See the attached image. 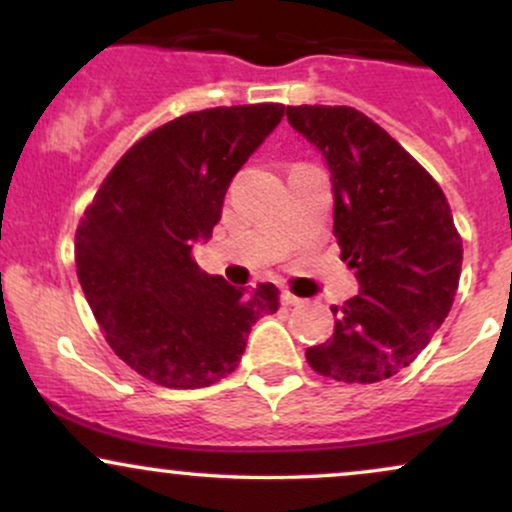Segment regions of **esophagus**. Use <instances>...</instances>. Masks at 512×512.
<instances>
[{"label":"esophagus","mask_w":512,"mask_h":512,"mask_svg":"<svg viewBox=\"0 0 512 512\" xmlns=\"http://www.w3.org/2000/svg\"><path fill=\"white\" fill-rule=\"evenodd\" d=\"M281 303H284V305H303V298L293 296L291 291H284V293H281Z\"/></svg>","instance_id":"34e87169"}]
</instances>
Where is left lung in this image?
<instances>
[{"instance_id": "left-lung-1", "label": "left lung", "mask_w": 512, "mask_h": 512, "mask_svg": "<svg viewBox=\"0 0 512 512\" xmlns=\"http://www.w3.org/2000/svg\"><path fill=\"white\" fill-rule=\"evenodd\" d=\"M289 125L332 173L334 236L356 269L358 296L334 305V334L305 351L342 383H378L407 368L448 317L462 238L426 168L383 127L346 105L286 108Z\"/></svg>"}]
</instances>
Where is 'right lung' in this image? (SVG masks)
<instances>
[{"mask_svg":"<svg viewBox=\"0 0 512 512\" xmlns=\"http://www.w3.org/2000/svg\"><path fill=\"white\" fill-rule=\"evenodd\" d=\"M281 103L187 113L139 139L76 228V274L113 351L151 383L209 387L233 373L279 289H236L192 260L233 175L284 117Z\"/></svg>","mask_w":512,"mask_h":512,"instance_id":"right-lung-1","label":"right lung"}]
</instances>
